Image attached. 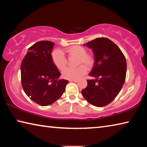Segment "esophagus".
Returning a JSON list of instances; mask_svg holds the SVG:
<instances>
[{
    "mask_svg": "<svg viewBox=\"0 0 147 147\" xmlns=\"http://www.w3.org/2000/svg\"><path fill=\"white\" fill-rule=\"evenodd\" d=\"M69 82H77L78 80H69Z\"/></svg>",
    "mask_w": 147,
    "mask_h": 147,
    "instance_id": "esophagus-1",
    "label": "esophagus"
}]
</instances>
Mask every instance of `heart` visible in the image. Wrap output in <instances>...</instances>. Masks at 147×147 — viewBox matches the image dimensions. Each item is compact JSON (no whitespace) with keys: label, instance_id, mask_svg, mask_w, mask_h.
<instances>
[{"label":"heart","instance_id":"heart-1","mask_svg":"<svg viewBox=\"0 0 147 147\" xmlns=\"http://www.w3.org/2000/svg\"><path fill=\"white\" fill-rule=\"evenodd\" d=\"M65 54L69 58L76 57V65L81 66L74 69L67 68L62 73L63 78L67 80H77L80 77L85 74L87 68L90 69L93 67L94 59L90 54L87 53V51L84 47L79 45H73L64 49ZM51 58L56 67L60 71L66 68L67 60L65 57L63 53L59 50H55L51 54Z\"/></svg>","mask_w":147,"mask_h":147}]
</instances>
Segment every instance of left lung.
<instances>
[{"label":"left lung","instance_id":"8db88e82","mask_svg":"<svg viewBox=\"0 0 147 147\" xmlns=\"http://www.w3.org/2000/svg\"><path fill=\"white\" fill-rule=\"evenodd\" d=\"M86 45L94 54V63L89 76L95 80H87L88 86L82 94L92 105L105 106L123 88L126 74V58L117 45L108 38H96Z\"/></svg>","mask_w":147,"mask_h":147}]
</instances>
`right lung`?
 <instances>
[{"mask_svg":"<svg viewBox=\"0 0 147 147\" xmlns=\"http://www.w3.org/2000/svg\"><path fill=\"white\" fill-rule=\"evenodd\" d=\"M54 43L41 41L28 49L21 65V84L26 95L42 106L52 104L64 93L68 80L60 79L51 52Z\"/></svg>","mask_w":147,"mask_h":147,"instance_id":"right-lung-1","label":"right lung"}]
</instances>
